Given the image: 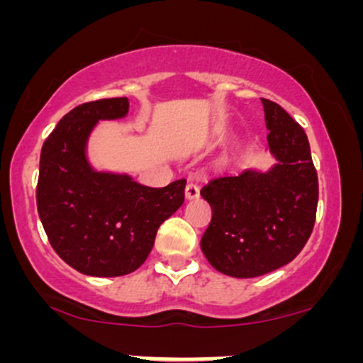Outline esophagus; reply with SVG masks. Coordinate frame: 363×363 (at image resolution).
<instances>
[{
	"mask_svg": "<svg viewBox=\"0 0 363 363\" xmlns=\"http://www.w3.org/2000/svg\"><path fill=\"white\" fill-rule=\"evenodd\" d=\"M199 195H200L199 186L193 184V182H188V186H186V199L195 200V199H199Z\"/></svg>",
	"mask_w": 363,
	"mask_h": 363,
	"instance_id": "obj_1",
	"label": "esophagus"
}]
</instances>
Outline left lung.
<instances>
[{
	"mask_svg": "<svg viewBox=\"0 0 363 363\" xmlns=\"http://www.w3.org/2000/svg\"><path fill=\"white\" fill-rule=\"evenodd\" d=\"M262 104L276 163L265 172L216 175L200 191L212 208L200 247L218 272L240 279L290 263L316 219L318 175L306 131L283 107Z\"/></svg>",
	"mask_w": 363,
	"mask_h": 363,
	"instance_id": "obj_1",
	"label": "left lung"
}]
</instances>
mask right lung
Returning <instances> with one entry per match:
<instances>
[{
	"label": "right lung",
	"mask_w": 363,
	"mask_h": 363,
	"mask_svg": "<svg viewBox=\"0 0 363 363\" xmlns=\"http://www.w3.org/2000/svg\"><path fill=\"white\" fill-rule=\"evenodd\" d=\"M128 98L89 101L69 111L43 142L36 207L50 246L80 274L117 277L137 270L156 233L184 202L186 181L164 188L128 174L98 172L87 142L100 121L128 116Z\"/></svg>",
	"instance_id": "1"
}]
</instances>
